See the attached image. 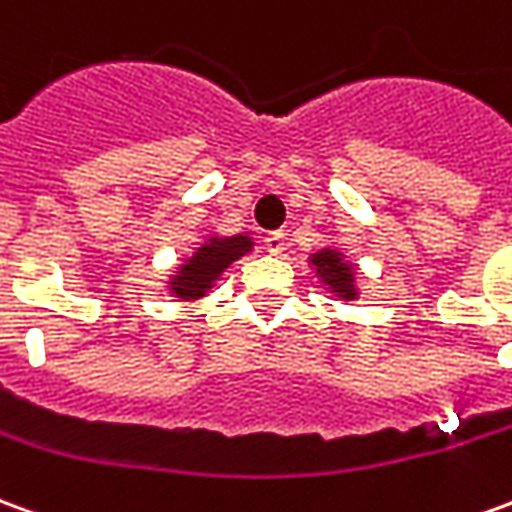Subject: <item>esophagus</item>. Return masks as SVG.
Instances as JSON below:
<instances>
[{"label": "esophagus", "instance_id": "esophagus-1", "mask_svg": "<svg viewBox=\"0 0 512 512\" xmlns=\"http://www.w3.org/2000/svg\"><path fill=\"white\" fill-rule=\"evenodd\" d=\"M266 249L268 255H282L285 252V232H268Z\"/></svg>", "mask_w": 512, "mask_h": 512}]
</instances>
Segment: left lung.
<instances>
[{"mask_svg":"<svg viewBox=\"0 0 512 512\" xmlns=\"http://www.w3.org/2000/svg\"><path fill=\"white\" fill-rule=\"evenodd\" d=\"M307 263H310V268H316V277L327 285L332 296H338L343 302H355L360 296L355 263H349L341 249L324 246V249H318L307 257Z\"/></svg>","mask_w":512,"mask_h":512,"instance_id":"1","label":"left lung"}]
</instances>
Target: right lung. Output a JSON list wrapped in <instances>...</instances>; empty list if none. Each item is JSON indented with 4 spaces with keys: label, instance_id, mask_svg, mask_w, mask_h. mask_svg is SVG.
Wrapping results in <instances>:
<instances>
[{
    "label": "right lung",
    "instance_id": "1",
    "mask_svg": "<svg viewBox=\"0 0 512 512\" xmlns=\"http://www.w3.org/2000/svg\"><path fill=\"white\" fill-rule=\"evenodd\" d=\"M255 241L249 235H207L202 246H196L191 257H185L177 271L169 277V293L180 302H196L210 293L221 274L238 260L252 252Z\"/></svg>",
    "mask_w": 512,
    "mask_h": 512
}]
</instances>
